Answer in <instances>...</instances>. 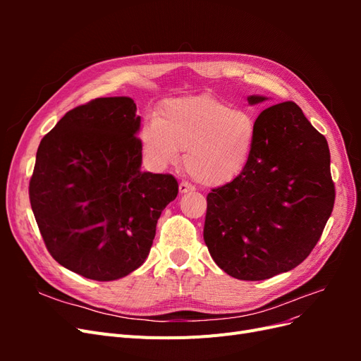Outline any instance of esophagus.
I'll use <instances>...</instances> for the list:
<instances>
[{
    "label": "esophagus",
    "instance_id": "esophagus-1",
    "mask_svg": "<svg viewBox=\"0 0 361 361\" xmlns=\"http://www.w3.org/2000/svg\"><path fill=\"white\" fill-rule=\"evenodd\" d=\"M190 191H194L192 185H190V183H187V182H180V183H179V192H180V194H187V192H190Z\"/></svg>",
    "mask_w": 361,
    "mask_h": 361
}]
</instances>
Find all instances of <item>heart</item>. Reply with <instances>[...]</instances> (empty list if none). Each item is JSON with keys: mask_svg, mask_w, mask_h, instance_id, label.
Returning <instances> with one entry per match:
<instances>
[{"mask_svg": "<svg viewBox=\"0 0 361 361\" xmlns=\"http://www.w3.org/2000/svg\"><path fill=\"white\" fill-rule=\"evenodd\" d=\"M257 118L244 108H232L211 94L162 101L155 118L140 133L143 152L157 167L180 159L204 187H223L244 171L253 154Z\"/></svg>", "mask_w": 361, "mask_h": 361, "instance_id": "1", "label": "heart"}]
</instances>
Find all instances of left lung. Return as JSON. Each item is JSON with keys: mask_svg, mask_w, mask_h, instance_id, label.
Here are the masks:
<instances>
[{"mask_svg": "<svg viewBox=\"0 0 361 361\" xmlns=\"http://www.w3.org/2000/svg\"><path fill=\"white\" fill-rule=\"evenodd\" d=\"M268 97L248 96L250 105ZM330 149L295 102L257 117L253 154L236 179L207 194L203 238L228 276L267 280L298 267L334 206Z\"/></svg>", "mask_w": 361, "mask_h": 361, "instance_id": "left-lung-1", "label": "left lung"}]
</instances>
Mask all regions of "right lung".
Segmentation results:
<instances>
[{
	"label": "right lung",
	"mask_w": 361,
	"mask_h": 361,
	"mask_svg": "<svg viewBox=\"0 0 361 361\" xmlns=\"http://www.w3.org/2000/svg\"><path fill=\"white\" fill-rule=\"evenodd\" d=\"M140 123L130 97H97L39 145L32 214L51 256L85 279L111 281L143 265L158 218L178 195L171 174L141 171Z\"/></svg>",
	"instance_id": "right-lung-1"
}]
</instances>
